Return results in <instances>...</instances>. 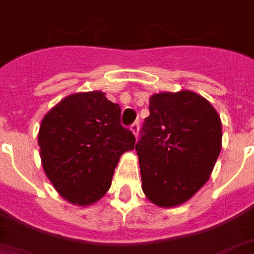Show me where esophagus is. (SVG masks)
Returning a JSON list of instances; mask_svg holds the SVG:
<instances>
[{
	"mask_svg": "<svg viewBox=\"0 0 254 254\" xmlns=\"http://www.w3.org/2000/svg\"><path fill=\"white\" fill-rule=\"evenodd\" d=\"M130 129H131V131L134 133V135H135V137H138V133H139V123H138V121H135V123L131 124Z\"/></svg>",
	"mask_w": 254,
	"mask_h": 254,
	"instance_id": "esophagus-1",
	"label": "esophagus"
}]
</instances>
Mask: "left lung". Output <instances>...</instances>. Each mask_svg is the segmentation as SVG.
Listing matches in <instances>:
<instances>
[{"mask_svg": "<svg viewBox=\"0 0 254 254\" xmlns=\"http://www.w3.org/2000/svg\"><path fill=\"white\" fill-rule=\"evenodd\" d=\"M135 145L142 190L162 207L181 205L209 180L220 147V117L206 99L191 91L150 98Z\"/></svg>", "mask_w": 254, "mask_h": 254, "instance_id": "obj_1", "label": "left lung"}]
</instances>
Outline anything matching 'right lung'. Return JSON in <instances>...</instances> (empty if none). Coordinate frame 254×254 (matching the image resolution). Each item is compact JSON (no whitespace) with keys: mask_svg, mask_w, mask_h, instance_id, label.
<instances>
[{"mask_svg":"<svg viewBox=\"0 0 254 254\" xmlns=\"http://www.w3.org/2000/svg\"><path fill=\"white\" fill-rule=\"evenodd\" d=\"M43 168L71 203L91 205L108 191L120 156L133 150V131L121 125V108L100 91L70 95L41 121Z\"/></svg>","mask_w":254,"mask_h":254,"instance_id":"add662e5","label":"right lung"}]
</instances>
